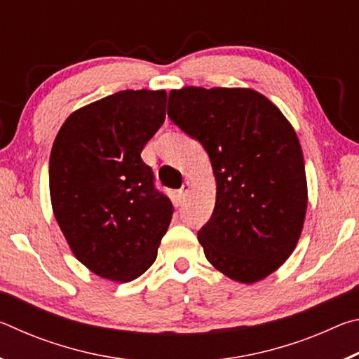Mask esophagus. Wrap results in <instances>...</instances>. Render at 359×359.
<instances>
[{
  "label": "esophagus",
  "instance_id": "esophagus-1",
  "mask_svg": "<svg viewBox=\"0 0 359 359\" xmlns=\"http://www.w3.org/2000/svg\"><path fill=\"white\" fill-rule=\"evenodd\" d=\"M190 190H191V182L190 180H185L184 185H182V188L179 190V196L180 198L188 196V193H190Z\"/></svg>",
  "mask_w": 359,
  "mask_h": 359
}]
</instances>
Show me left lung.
Returning <instances> with one entry per match:
<instances>
[{
	"instance_id": "8db88e82",
	"label": "left lung",
	"mask_w": 359,
	"mask_h": 359,
	"mask_svg": "<svg viewBox=\"0 0 359 359\" xmlns=\"http://www.w3.org/2000/svg\"><path fill=\"white\" fill-rule=\"evenodd\" d=\"M168 115L208 151L215 208L198 233L209 263L241 283L276 272L301 238L307 179L293 125L253 88L171 90Z\"/></svg>"
}]
</instances>
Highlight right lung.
I'll return each mask as SVG.
<instances>
[{
	"label": "right lung",
	"mask_w": 359,
	"mask_h": 359,
	"mask_svg": "<svg viewBox=\"0 0 359 359\" xmlns=\"http://www.w3.org/2000/svg\"><path fill=\"white\" fill-rule=\"evenodd\" d=\"M165 90H121L72 112L48 163L52 210L74 257L112 282L155 263L172 204L141 158L166 117Z\"/></svg>",
	"instance_id": "obj_1"
}]
</instances>
